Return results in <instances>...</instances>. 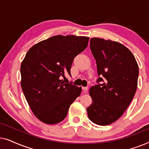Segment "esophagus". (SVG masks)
Returning a JSON list of instances; mask_svg holds the SVG:
<instances>
[{
	"label": "esophagus",
	"instance_id": "esophagus-1",
	"mask_svg": "<svg viewBox=\"0 0 149 149\" xmlns=\"http://www.w3.org/2000/svg\"><path fill=\"white\" fill-rule=\"evenodd\" d=\"M82 89H83V92L86 93V91H87V89H88V87H82Z\"/></svg>",
	"mask_w": 149,
	"mask_h": 149
}]
</instances>
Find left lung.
Segmentation results:
<instances>
[{"label": "left lung", "instance_id": "1", "mask_svg": "<svg viewBox=\"0 0 149 149\" xmlns=\"http://www.w3.org/2000/svg\"><path fill=\"white\" fill-rule=\"evenodd\" d=\"M90 49L100 77L89 89L92 103L87 115L93 123L108 125L119 119L131 103L138 86V66L132 52L118 42L91 38Z\"/></svg>", "mask_w": 149, "mask_h": 149}]
</instances>
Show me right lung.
Here are the masks:
<instances>
[{"label":"right lung","mask_w":149,"mask_h":149,"mask_svg":"<svg viewBox=\"0 0 149 149\" xmlns=\"http://www.w3.org/2000/svg\"><path fill=\"white\" fill-rule=\"evenodd\" d=\"M89 37L57 35L28 50L20 68L21 86L35 117L56 124L66 117L69 107L81 93V87L65 83L74 58L87 47Z\"/></svg>","instance_id":"right-lung-1"}]
</instances>
